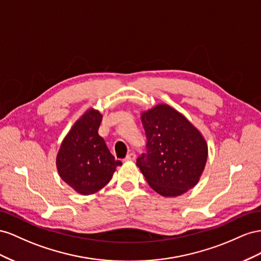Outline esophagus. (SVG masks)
<instances>
[{"instance_id": "esophagus-1", "label": "esophagus", "mask_w": 261, "mask_h": 261, "mask_svg": "<svg viewBox=\"0 0 261 261\" xmlns=\"http://www.w3.org/2000/svg\"><path fill=\"white\" fill-rule=\"evenodd\" d=\"M136 154L135 153H129L128 155L125 156V159H124V161H135L136 160Z\"/></svg>"}]
</instances>
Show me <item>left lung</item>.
<instances>
[{
  "mask_svg": "<svg viewBox=\"0 0 261 261\" xmlns=\"http://www.w3.org/2000/svg\"><path fill=\"white\" fill-rule=\"evenodd\" d=\"M146 153L137 166L163 197H177L198 184L207 159L203 136L179 111L160 103L141 115Z\"/></svg>",
  "mask_w": 261,
  "mask_h": 261,
  "instance_id": "8db88e82",
  "label": "left lung"
}]
</instances>
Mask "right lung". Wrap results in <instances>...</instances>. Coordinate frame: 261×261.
<instances>
[{
  "mask_svg": "<svg viewBox=\"0 0 261 261\" xmlns=\"http://www.w3.org/2000/svg\"><path fill=\"white\" fill-rule=\"evenodd\" d=\"M101 119L98 110H86L63 139L57 155L59 175L80 195H92L105 187L122 164L98 135Z\"/></svg>",
  "mask_w": 261,
  "mask_h": 261,
  "instance_id": "obj_1",
  "label": "right lung"
}]
</instances>
